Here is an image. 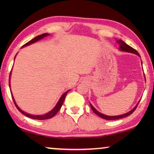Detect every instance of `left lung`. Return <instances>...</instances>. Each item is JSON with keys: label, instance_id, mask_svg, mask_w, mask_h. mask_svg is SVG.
Masks as SVG:
<instances>
[{"label": "left lung", "instance_id": "left-lung-1", "mask_svg": "<svg viewBox=\"0 0 154 154\" xmlns=\"http://www.w3.org/2000/svg\"><path fill=\"white\" fill-rule=\"evenodd\" d=\"M116 41H117V43L119 44V49L120 51L129 52V53H132V54H136V55L139 56L140 57L139 54L138 53L136 49H134V48H132V47H130V45H127V44L125 42H124V41L122 40L118 39V40H116ZM141 64H142V62H141ZM142 65H143V64H142ZM144 77H145V75H144ZM139 102L137 104V105L135 106L131 111L128 112V113L120 115V116H106V115H104V114L100 113V112L96 110V109L92 105V104H90V106H91V109H92V111H94V113H96V115H97V116H100L101 118L106 119V120H115V119L124 118H125V117H127V116H130V115H131L135 111V109H137L138 105H139Z\"/></svg>", "mask_w": 154, "mask_h": 154}]
</instances>
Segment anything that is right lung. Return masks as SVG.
Wrapping results in <instances>:
<instances>
[{
	"label": "right lung",
	"mask_w": 154,
	"mask_h": 154,
	"mask_svg": "<svg viewBox=\"0 0 154 154\" xmlns=\"http://www.w3.org/2000/svg\"><path fill=\"white\" fill-rule=\"evenodd\" d=\"M49 35L48 33H44V34H42V35L36 36V37L32 38V40H30V41H28V43L24 44V45H23V46L22 47V48H24V47L30 45H31V44H32V43H35V42H36V41H38L41 40V39H42V38H43L44 37H45V36H49ZM15 56H16V55H15ZM15 58H14V60H15ZM11 72H10V75H9V88L11 87V86H10V77H11ZM69 91H70L69 90H67L66 92H64V93L63 94H62V95L61 96L60 98L59 99L58 102L57 103L56 105L55 106H54V108L53 109H52V110H51L50 111H49L48 113H47L44 114V115H32V114H29V113H26V112H24V111H22V109H21L19 107V106H17L16 103H15L14 96H13L11 91V93L12 98H13V100H14V102L15 105V106H16V107H17V109H18V111H19L20 112H21V113H23L24 115H25L26 116L28 117V118H32V119H38V120H43V119H49V118H53V117H54V116H55V115H56L57 113H58V111L60 110V109L61 106H62V104H63V103H64V99H65V97H66V94H67V93L69 92Z\"/></svg>",
	"instance_id": "1"
}]
</instances>
